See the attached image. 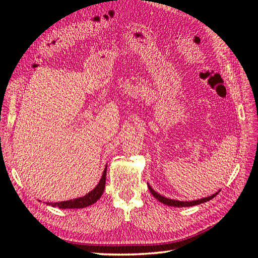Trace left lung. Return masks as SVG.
I'll use <instances>...</instances> for the list:
<instances>
[{
    "mask_svg": "<svg viewBox=\"0 0 258 258\" xmlns=\"http://www.w3.org/2000/svg\"><path fill=\"white\" fill-rule=\"evenodd\" d=\"M148 186V189H150V191L152 192L153 196L157 199L158 201H160L161 204L163 205H167V206H170V207H192V206H197V205H200V204H204V202H207L211 199H213L216 195L218 194L215 192L213 194L212 196H209V197H206V198H202V199H198V200H192V201H178V200H173V199H168L166 197L161 196V195H159L158 192H156L152 187L147 184Z\"/></svg>",
    "mask_w": 258,
    "mask_h": 258,
    "instance_id": "1",
    "label": "left lung"
}]
</instances>
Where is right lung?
Instances as JSON below:
<instances>
[{"label": "right lung", "instance_id": "right-lung-1", "mask_svg": "<svg viewBox=\"0 0 258 258\" xmlns=\"http://www.w3.org/2000/svg\"><path fill=\"white\" fill-rule=\"evenodd\" d=\"M106 169L105 167L102 177H101L99 184L93 188L90 192L87 195H85L84 197L76 198L73 200H68V201H61V202H46V204L51 206V207H58L59 209H83L88 207L90 205H93L95 202H97L105 188V179H106Z\"/></svg>", "mask_w": 258, "mask_h": 258}]
</instances>
